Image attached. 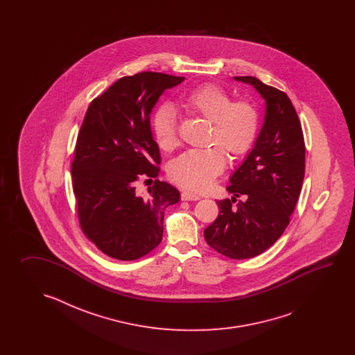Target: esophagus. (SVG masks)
Here are the masks:
<instances>
[{
    "label": "esophagus",
    "instance_id": "1",
    "mask_svg": "<svg viewBox=\"0 0 355 355\" xmlns=\"http://www.w3.org/2000/svg\"><path fill=\"white\" fill-rule=\"evenodd\" d=\"M181 198H182V200H199L200 199V196H198L196 193H191V191H188V190H184L182 193H181Z\"/></svg>",
    "mask_w": 355,
    "mask_h": 355
}]
</instances>
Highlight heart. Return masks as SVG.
Returning <instances> with one entry per match:
<instances>
[{
	"instance_id": "heart-1",
	"label": "heart",
	"mask_w": 355,
	"mask_h": 355,
	"mask_svg": "<svg viewBox=\"0 0 355 355\" xmlns=\"http://www.w3.org/2000/svg\"><path fill=\"white\" fill-rule=\"evenodd\" d=\"M180 106L189 114L211 121L209 144H217L232 156L249 151L257 139V114L243 101L231 103L225 91L213 85H204L190 91L180 100ZM153 133L164 151H174L179 144L176 133V114L170 105H164L153 116ZM226 164V156L218 147L191 150L171 162L168 174L173 180L193 190L207 189Z\"/></svg>"
}]
</instances>
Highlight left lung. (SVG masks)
<instances>
[{
	"label": "left lung",
	"instance_id": "left-lung-1",
	"mask_svg": "<svg viewBox=\"0 0 355 355\" xmlns=\"http://www.w3.org/2000/svg\"><path fill=\"white\" fill-rule=\"evenodd\" d=\"M234 78L264 98V123L230 179L232 200L217 202L218 217L204 230V239L219 254L240 260L269 249L289 225L304 178L306 148L295 106L283 91L252 76ZM240 196L245 200L238 202Z\"/></svg>",
	"mask_w": 355,
	"mask_h": 355
}]
</instances>
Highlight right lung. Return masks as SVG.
I'll return each mask as SVG.
<instances>
[{"label":"right lung","mask_w":355,"mask_h":355,"mask_svg":"<svg viewBox=\"0 0 355 355\" xmlns=\"http://www.w3.org/2000/svg\"><path fill=\"white\" fill-rule=\"evenodd\" d=\"M184 77L141 72L123 77L91 103L76 144L72 185L83 234L107 257L130 261L162 240L164 214L180 200L178 189L156 179L138 196L141 176L157 178L159 144L152 109Z\"/></svg>","instance_id":"add662e5"}]
</instances>
